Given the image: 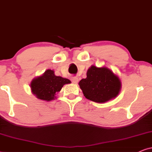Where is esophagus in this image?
Listing matches in <instances>:
<instances>
[{"label":"esophagus","instance_id":"esophagus-1","mask_svg":"<svg viewBox=\"0 0 152 152\" xmlns=\"http://www.w3.org/2000/svg\"><path fill=\"white\" fill-rule=\"evenodd\" d=\"M72 81L73 83L76 84L78 83V78L77 77H72Z\"/></svg>","mask_w":152,"mask_h":152}]
</instances>
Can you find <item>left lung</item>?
<instances>
[{"instance_id": "8db88e82", "label": "left lung", "mask_w": 152, "mask_h": 152, "mask_svg": "<svg viewBox=\"0 0 152 152\" xmlns=\"http://www.w3.org/2000/svg\"><path fill=\"white\" fill-rule=\"evenodd\" d=\"M87 77L78 83L86 98L97 103H105L118 96L121 81L116 74L106 66L92 65L87 71Z\"/></svg>"}]
</instances>
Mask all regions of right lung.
<instances>
[{"instance_id": "1", "label": "right lung", "mask_w": 152, "mask_h": 152, "mask_svg": "<svg viewBox=\"0 0 152 152\" xmlns=\"http://www.w3.org/2000/svg\"><path fill=\"white\" fill-rule=\"evenodd\" d=\"M71 83L68 78L57 76L53 70H46L43 74L34 78L30 83L31 93L41 100L50 102L57 98L56 94L65 84Z\"/></svg>"}]
</instances>
